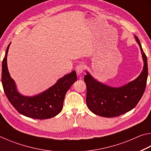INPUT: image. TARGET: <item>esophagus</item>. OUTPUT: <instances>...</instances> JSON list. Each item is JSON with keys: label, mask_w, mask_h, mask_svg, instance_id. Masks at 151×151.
I'll list each match as a JSON object with an SVG mask.
<instances>
[{"label": "esophagus", "mask_w": 151, "mask_h": 151, "mask_svg": "<svg viewBox=\"0 0 151 151\" xmlns=\"http://www.w3.org/2000/svg\"><path fill=\"white\" fill-rule=\"evenodd\" d=\"M85 69V66L83 63L79 64V65L76 66V73H77L78 75H79V74H81L82 73L84 72Z\"/></svg>", "instance_id": "34e87169"}]
</instances>
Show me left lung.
I'll use <instances>...</instances> for the list:
<instances>
[{"mask_svg":"<svg viewBox=\"0 0 151 151\" xmlns=\"http://www.w3.org/2000/svg\"><path fill=\"white\" fill-rule=\"evenodd\" d=\"M135 39L144 60L142 72L135 80L120 88H112L97 82L88 73L84 77L86 85V104L96 115L108 118L121 115L134 109L142 96L148 76L147 58L139 39L136 36Z\"/></svg>","mask_w":151,"mask_h":151,"instance_id":"8db88e82","label":"left lung"}]
</instances>
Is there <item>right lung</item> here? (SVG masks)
Here are the masks:
<instances>
[{"label":"right lung","instance_id":"right-lung-1","mask_svg":"<svg viewBox=\"0 0 151 151\" xmlns=\"http://www.w3.org/2000/svg\"><path fill=\"white\" fill-rule=\"evenodd\" d=\"M10 44L2 65V84L4 93L14 109L22 115L36 119H47L54 117L62 111L66 92L77 79L75 70L63 76L41 94L24 96L18 93L14 81L9 75L6 57Z\"/></svg>","mask_w":151,"mask_h":151}]
</instances>
